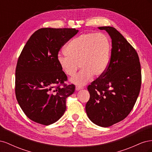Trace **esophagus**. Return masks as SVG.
I'll return each instance as SVG.
<instances>
[{"label":"esophagus","mask_w":152,"mask_h":152,"mask_svg":"<svg viewBox=\"0 0 152 152\" xmlns=\"http://www.w3.org/2000/svg\"><path fill=\"white\" fill-rule=\"evenodd\" d=\"M83 89V87H79V86H76V87H75V89H76L77 91H79V90H80V89Z\"/></svg>","instance_id":"obj_1"}]
</instances>
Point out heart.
<instances>
[{
	"label": "heart",
	"instance_id": "obj_1",
	"mask_svg": "<svg viewBox=\"0 0 152 152\" xmlns=\"http://www.w3.org/2000/svg\"><path fill=\"white\" fill-rule=\"evenodd\" d=\"M112 44L108 37L102 33H87L72 39L65 48V56L59 55L58 63L68 76L74 75L80 67L82 70L71 82L83 86L92 77L103 75L109 65Z\"/></svg>",
	"mask_w": 152,
	"mask_h": 152
}]
</instances>
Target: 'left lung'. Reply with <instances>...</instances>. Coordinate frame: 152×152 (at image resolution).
Segmentation results:
<instances>
[{"mask_svg": "<svg viewBox=\"0 0 152 152\" xmlns=\"http://www.w3.org/2000/svg\"><path fill=\"white\" fill-rule=\"evenodd\" d=\"M98 28L111 37V58L107 71L87 87L90 98L86 111L94 124L107 127L124 120L134 107L141 71L138 54L120 32L112 26Z\"/></svg>", "mask_w": 152, "mask_h": 152, "instance_id": "8db88e82", "label": "left lung"}]
</instances>
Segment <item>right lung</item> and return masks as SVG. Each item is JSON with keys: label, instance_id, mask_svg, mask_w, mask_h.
<instances>
[{"label": "right lung", "instance_id": "add662e5", "mask_svg": "<svg viewBox=\"0 0 152 152\" xmlns=\"http://www.w3.org/2000/svg\"><path fill=\"white\" fill-rule=\"evenodd\" d=\"M78 31L75 28H40L22 50L16 68V97L34 122L48 126L65 112L66 99L74 93L75 86L64 83L67 77L57 58L61 48Z\"/></svg>", "mask_w": 152, "mask_h": 152}]
</instances>
